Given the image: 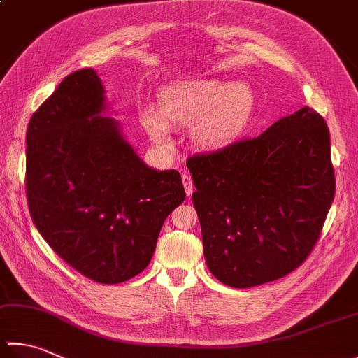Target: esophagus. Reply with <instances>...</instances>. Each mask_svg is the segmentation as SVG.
<instances>
[{"label": "esophagus", "instance_id": "1", "mask_svg": "<svg viewBox=\"0 0 358 358\" xmlns=\"http://www.w3.org/2000/svg\"><path fill=\"white\" fill-rule=\"evenodd\" d=\"M182 184H184L187 196H192V193H193V180H192L190 174H187V173L182 174Z\"/></svg>", "mask_w": 358, "mask_h": 358}]
</instances>
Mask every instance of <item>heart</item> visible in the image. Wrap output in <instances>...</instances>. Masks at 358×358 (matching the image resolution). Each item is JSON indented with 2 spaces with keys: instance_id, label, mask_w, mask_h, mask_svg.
<instances>
[{
  "instance_id": "heart-1",
  "label": "heart",
  "mask_w": 358,
  "mask_h": 358,
  "mask_svg": "<svg viewBox=\"0 0 358 358\" xmlns=\"http://www.w3.org/2000/svg\"><path fill=\"white\" fill-rule=\"evenodd\" d=\"M252 107L246 85L215 79H192L162 92L159 113L146 110L143 124L160 145L170 143L168 126L192 127L199 146L220 148L235 138L245 127Z\"/></svg>"
}]
</instances>
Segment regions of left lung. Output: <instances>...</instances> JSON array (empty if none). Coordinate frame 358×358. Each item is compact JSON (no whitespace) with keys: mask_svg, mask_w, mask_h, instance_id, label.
Segmentation results:
<instances>
[{"mask_svg":"<svg viewBox=\"0 0 358 358\" xmlns=\"http://www.w3.org/2000/svg\"><path fill=\"white\" fill-rule=\"evenodd\" d=\"M204 257L224 285L249 288L280 279L312 252L335 196L330 134L302 107L262 136L194 154Z\"/></svg>","mask_w":358,"mask_h":358,"instance_id":"1","label":"left lung"}]
</instances>
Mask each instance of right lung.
<instances>
[{"mask_svg": "<svg viewBox=\"0 0 358 358\" xmlns=\"http://www.w3.org/2000/svg\"><path fill=\"white\" fill-rule=\"evenodd\" d=\"M95 70L69 74L26 132V196L40 235L60 259L99 284L150 265L162 224L185 199L176 170L141 160L106 110Z\"/></svg>", "mask_w": 358, "mask_h": 358, "instance_id": "add662e5", "label": "right lung"}]
</instances>
